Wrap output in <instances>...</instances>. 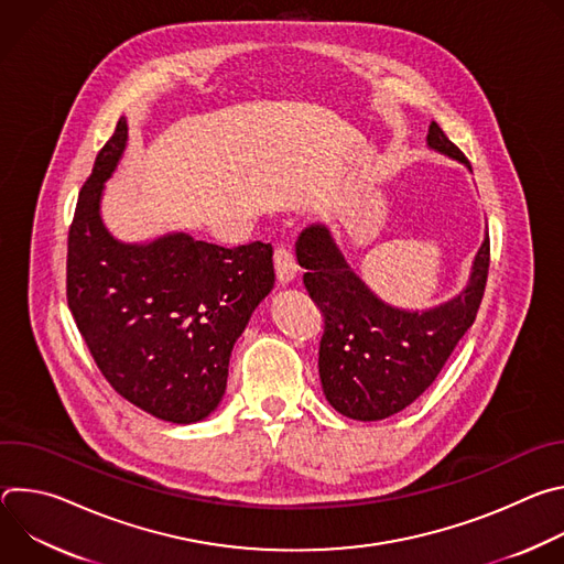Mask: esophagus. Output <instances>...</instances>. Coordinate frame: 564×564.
Segmentation results:
<instances>
[{
    "mask_svg": "<svg viewBox=\"0 0 564 564\" xmlns=\"http://www.w3.org/2000/svg\"><path fill=\"white\" fill-rule=\"evenodd\" d=\"M274 270H276L279 283H283V285L290 283L296 276V272H299L294 254L288 248H283V246L274 250Z\"/></svg>",
    "mask_w": 564,
    "mask_h": 564,
    "instance_id": "34e87169",
    "label": "esophagus"
}]
</instances>
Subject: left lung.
Segmentation results:
<instances>
[{
	"label": "left lung",
	"instance_id": "obj_1",
	"mask_svg": "<svg viewBox=\"0 0 564 564\" xmlns=\"http://www.w3.org/2000/svg\"><path fill=\"white\" fill-rule=\"evenodd\" d=\"M426 142L470 170L437 122H431ZM489 257L487 234L457 296L422 312L401 310L381 301L352 272L326 225L305 227L296 240V261L307 270L305 290L324 314L318 377L330 406L359 422L386 420L411 406L473 326L487 288Z\"/></svg>",
	"mask_w": 564,
	"mask_h": 564
}]
</instances>
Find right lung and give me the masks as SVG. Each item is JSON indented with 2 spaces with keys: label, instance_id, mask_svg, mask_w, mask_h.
Segmentation results:
<instances>
[{
  "label": "right lung",
  "instance_id": "right-lung-1",
  "mask_svg": "<svg viewBox=\"0 0 564 564\" xmlns=\"http://www.w3.org/2000/svg\"><path fill=\"white\" fill-rule=\"evenodd\" d=\"M129 138L120 118L79 192L68 229L66 299L111 388L172 424L212 415L236 339L274 288L270 243L220 248L185 231L122 243L100 200Z\"/></svg>",
  "mask_w": 564,
  "mask_h": 564
}]
</instances>
